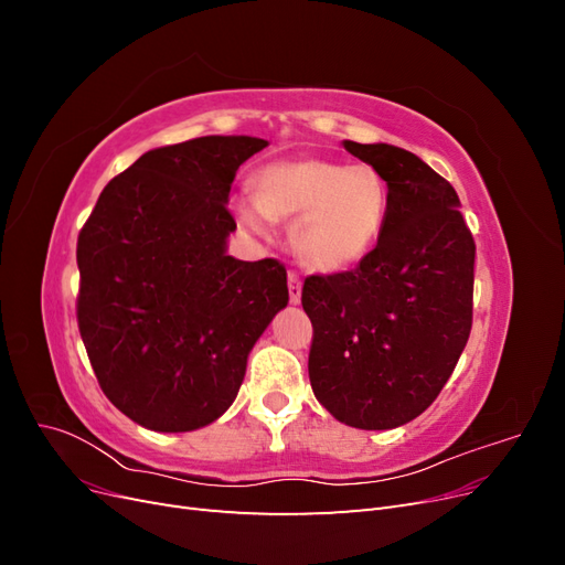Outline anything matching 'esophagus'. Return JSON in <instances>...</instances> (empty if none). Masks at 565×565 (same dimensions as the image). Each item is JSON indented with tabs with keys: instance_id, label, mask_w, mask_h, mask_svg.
Returning <instances> with one entry per match:
<instances>
[{
	"instance_id": "34e87169",
	"label": "esophagus",
	"mask_w": 565,
	"mask_h": 565,
	"mask_svg": "<svg viewBox=\"0 0 565 565\" xmlns=\"http://www.w3.org/2000/svg\"><path fill=\"white\" fill-rule=\"evenodd\" d=\"M301 278H299V273H295V270H289V276H287V289H289V301L292 303H299L301 301Z\"/></svg>"
}]
</instances>
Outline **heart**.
<instances>
[{
    "label": "heart",
    "instance_id": "b5f03b06",
    "mask_svg": "<svg viewBox=\"0 0 565 565\" xmlns=\"http://www.w3.org/2000/svg\"><path fill=\"white\" fill-rule=\"evenodd\" d=\"M237 216L256 233L270 218L297 221L299 259L322 273L358 264L374 247L386 218V183L370 164L292 158L254 177V198L237 200Z\"/></svg>",
    "mask_w": 565,
    "mask_h": 565
}]
</instances>
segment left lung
I'll list each match as a JSON object with an SVG mask.
<instances>
[{"label": "left lung", "instance_id": "left-lung-1", "mask_svg": "<svg viewBox=\"0 0 565 565\" xmlns=\"http://www.w3.org/2000/svg\"><path fill=\"white\" fill-rule=\"evenodd\" d=\"M344 148L386 181V218L353 270L303 280L309 377L334 419L396 429L436 401L467 347L476 243L455 188L415 152Z\"/></svg>", "mask_w": 565, "mask_h": 565}]
</instances>
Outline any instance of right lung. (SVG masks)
I'll return each mask as SVG.
<instances>
[{
  "label": "right lung",
  "instance_id": "1",
  "mask_svg": "<svg viewBox=\"0 0 565 565\" xmlns=\"http://www.w3.org/2000/svg\"><path fill=\"white\" fill-rule=\"evenodd\" d=\"M268 146L200 136L148 150L100 193L77 237V324L108 401L177 434L226 413L256 339L287 306L276 259L226 254L237 167Z\"/></svg>",
  "mask_w": 565,
  "mask_h": 565
}]
</instances>
